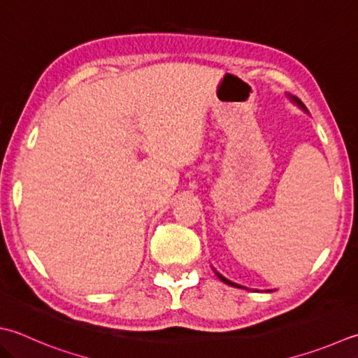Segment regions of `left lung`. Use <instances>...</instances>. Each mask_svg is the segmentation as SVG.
Listing matches in <instances>:
<instances>
[{
	"instance_id": "obj_1",
	"label": "left lung",
	"mask_w": 358,
	"mask_h": 358,
	"mask_svg": "<svg viewBox=\"0 0 358 358\" xmlns=\"http://www.w3.org/2000/svg\"><path fill=\"white\" fill-rule=\"evenodd\" d=\"M288 98L292 99L294 104H298V106L301 107V109L307 110V107L304 106V103H302V101H301L298 96H294V95H289V93H288ZM217 275H218V278H220L222 282H224V284H227V285H231V287H237V288H245V287H241V285H238V284H234V282H231V280H229V279H226L224 275H221L220 273H217ZM268 292H271V289H268Z\"/></svg>"
}]
</instances>
